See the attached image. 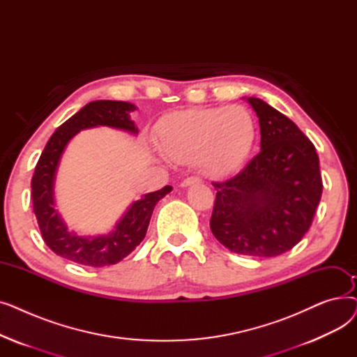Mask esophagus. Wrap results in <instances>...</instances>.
Instances as JSON below:
<instances>
[{"label": "esophagus", "instance_id": "esophagus-1", "mask_svg": "<svg viewBox=\"0 0 357 357\" xmlns=\"http://www.w3.org/2000/svg\"><path fill=\"white\" fill-rule=\"evenodd\" d=\"M199 182H201L199 178L190 176V178H186V179H183V181L181 182V188H188V186H191V185H194V183H199Z\"/></svg>", "mask_w": 357, "mask_h": 357}]
</instances>
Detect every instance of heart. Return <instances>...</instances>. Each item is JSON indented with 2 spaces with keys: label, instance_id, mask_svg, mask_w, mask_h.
<instances>
[{
  "label": "heart",
  "instance_id": "heart-1",
  "mask_svg": "<svg viewBox=\"0 0 357 357\" xmlns=\"http://www.w3.org/2000/svg\"><path fill=\"white\" fill-rule=\"evenodd\" d=\"M256 120L241 107L176 111L159 123L158 143L176 162L197 160L210 176H226L246 160L256 140Z\"/></svg>",
  "mask_w": 357,
  "mask_h": 357
}]
</instances>
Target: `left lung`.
Masks as SVG:
<instances>
[{
  "mask_svg": "<svg viewBox=\"0 0 357 357\" xmlns=\"http://www.w3.org/2000/svg\"><path fill=\"white\" fill-rule=\"evenodd\" d=\"M246 101L260 126V152L217 190L210 227L224 248L245 256L273 257L308 231L323 181L314 144L282 112L260 98Z\"/></svg>",
  "mask_w": 357,
  "mask_h": 357,
  "instance_id": "obj_1",
  "label": "left lung"
}]
</instances>
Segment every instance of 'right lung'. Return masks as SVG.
I'll return each mask as SVG.
<instances>
[{
    "label": "right lung",
    "mask_w": 357,
    "mask_h": 357,
    "mask_svg": "<svg viewBox=\"0 0 357 357\" xmlns=\"http://www.w3.org/2000/svg\"><path fill=\"white\" fill-rule=\"evenodd\" d=\"M137 107L126 101L98 100L82 107L62 126L56 128L36 165L31 179L33 210L46 245L58 256L91 268L116 265L133 252L146 236L155 205L172 191V186L149 192L130 204L127 211L107 234L81 236L68 230L66 222L56 210L54 181L59 163L69 142L81 130L107 126L133 136L139 128L130 119Z\"/></svg>",
    "instance_id": "right-lung-1"
}]
</instances>
